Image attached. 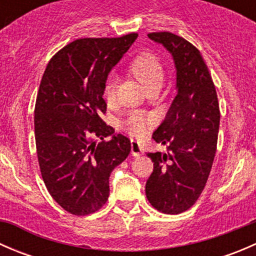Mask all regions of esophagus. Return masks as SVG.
I'll return each instance as SVG.
<instances>
[{
    "instance_id": "1",
    "label": "esophagus",
    "mask_w": 256,
    "mask_h": 256,
    "mask_svg": "<svg viewBox=\"0 0 256 256\" xmlns=\"http://www.w3.org/2000/svg\"><path fill=\"white\" fill-rule=\"evenodd\" d=\"M131 154H132V156H140L141 154H142V147H141V144L138 142V141L135 140H131Z\"/></svg>"
}]
</instances>
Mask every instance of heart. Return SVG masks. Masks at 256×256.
<instances>
[{"label":"heart","mask_w":256,"mask_h":256,"mask_svg":"<svg viewBox=\"0 0 256 256\" xmlns=\"http://www.w3.org/2000/svg\"><path fill=\"white\" fill-rule=\"evenodd\" d=\"M130 72L140 80L141 84L146 86L147 90L154 89V88H161L162 82L164 80V66L162 64L161 59L152 53H141L131 62ZM116 80L109 79L104 86L105 100L109 104L115 102L116 99ZM154 116L144 112H131L128 114L122 121V128L128 131L130 135L142 136L146 132L147 128L154 124Z\"/></svg>","instance_id":"b5f03b06"}]
</instances>
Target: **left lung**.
<instances>
[{"mask_svg":"<svg viewBox=\"0 0 256 256\" xmlns=\"http://www.w3.org/2000/svg\"><path fill=\"white\" fill-rule=\"evenodd\" d=\"M174 56L178 92L152 138L168 144L166 154L148 152L154 171L146 197L164 214H180L197 202L207 183L218 141V95L200 52L171 32L148 33Z\"/></svg>","mask_w":256,"mask_h":256,"instance_id":"left-lung-1","label":"left lung"}]
</instances>
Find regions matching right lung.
<instances>
[{
    "label": "right lung",
    "instance_id": "1",
    "mask_svg": "<svg viewBox=\"0 0 256 256\" xmlns=\"http://www.w3.org/2000/svg\"><path fill=\"white\" fill-rule=\"evenodd\" d=\"M136 38H79L56 52L43 74L34 106L38 164L49 194L73 216L95 213L106 203L110 174L131 151L130 140L102 118V92Z\"/></svg>",
    "mask_w": 256,
    "mask_h": 256
}]
</instances>
